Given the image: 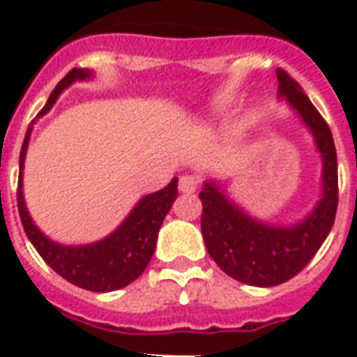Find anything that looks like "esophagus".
<instances>
[{
    "label": "esophagus",
    "instance_id": "34e87169",
    "mask_svg": "<svg viewBox=\"0 0 357 357\" xmlns=\"http://www.w3.org/2000/svg\"><path fill=\"white\" fill-rule=\"evenodd\" d=\"M199 187V178L197 176H191V174H185L179 178V191L181 193H195Z\"/></svg>",
    "mask_w": 357,
    "mask_h": 357
}]
</instances>
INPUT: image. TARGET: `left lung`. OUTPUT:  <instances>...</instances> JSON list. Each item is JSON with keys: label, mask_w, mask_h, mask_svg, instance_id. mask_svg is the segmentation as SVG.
<instances>
[{"label": "left lung", "mask_w": 357, "mask_h": 357, "mask_svg": "<svg viewBox=\"0 0 357 357\" xmlns=\"http://www.w3.org/2000/svg\"><path fill=\"white\" fill-rule=\"evenodd\" d=\"M279 97L298 110L314 135L323 160V193L315 208L294 225H269L245 214L216 183L206 181L199 193L201 229L212 260L225 273L252 287H275L300 273L327 239L338 204L337 149L329 126L300 84L277 68Z\"/></svg>", "instance_id": "1"}]
</instances>
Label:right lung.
<instances>
[{
	"instance_id": "add662e5",
	"label": "right lung",
	"mask_w": 357,
	"mask_h": 357,
	"mask_svg": "<svg viewBox=\"0 0 357 357\" xmlns=\"http://www.w3.org/2000/svg\"><path fill=\"white\" fill-rule=\"evenodd\" d=\"M88 78H91V73L88 68H73L63 80L59 82L57 88L53 89V93L50 95L45 107L38 112V116H43L55 105L61 91L68 88L73 82L88 80ZM32 124H34V120L28 126L26 137L20 149L17 206H19L22 227H24L30 243L38 250V255L42 256L45 264L55 269L59 275L65 277L68 283L86 289V291H118L135 281L145 271L153 258L160 225L178 197V178L172 179L170 183L160 191L143 197L135 204V208L130 212V216L126 218L116 231L110 233L109 237L91 243V245H82V247L59 245V243L47 239L36 227L32 218L28 214L24 197H22V170H24V158H26Z\"/></svg>"
}]
</instances>
